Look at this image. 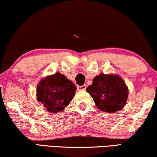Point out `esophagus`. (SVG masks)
Returning a JSON list of instances; mask_svg holds the SVG:
<instances>
[{"label": "esophagus", "mask_w": 157, "mask_h": 157, "mask_svg": "<svg viewBox=\"0 0 157 157\" xmlns=\"http://www.w3.org/2000/svg\"><path fill=\"white\" fill-rule=\"evenodd\" d=\"M86 85H83L81 86H78V87H77V89H78V90H86Z\"/></svg>", "instance_id": "1"}]
</instances>
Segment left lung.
Instances as JSON below:
<instances>
[{"label":"left lung","mask_w":157,"mask_h":157,"mask_svg":"<svg viewBox=\"0 0 157 157\" xmlns=\"http://www.w3.org/2000/svg\"><path fill=\"white\" fill-rule=\"evenodd\" d=\"M86 91L99 110L110 113H116L124 108L129 94L128 87L120 76L103 73L93 79Z\"/></svg>","instance_id":"obj_1"}]
</instances>
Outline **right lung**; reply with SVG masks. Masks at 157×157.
<instances>
[{"instance_id":"add662e5","label":"right lung","mask_w":157,"mask_h":157,"mask_svg":"<svg viewBox=\"0 0 157 157\" xmlns=\"http://www.w3.org/2000/svg\"><path fill=\"white\" fill-rule=\"evenodd\" d=\"M76 87L59 72L49 75L37 86V100L49 113H59L69 105L76 94Z\"/></svg>"}]
</instances>
